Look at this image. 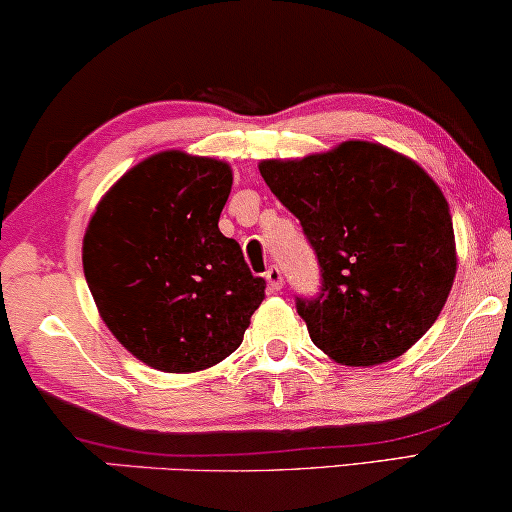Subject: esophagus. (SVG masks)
<instances>
[{
	"mask_svg": "<svg viewBox=\"0 0 512 512\" xmlns=\"http://www.w3.org/2000/svg\"><path fill=\"white\" fill-rule=\"evenodd\" d=\"M265 279H268V289L270 291L282 289V272H279L277 265H272V268H268V272H265Z\"/></svg>",
	"mask_w": 512,
	"mask_h": 512,
	"instance_id": "1",
	"label": "esophagus"
}]
</instances>
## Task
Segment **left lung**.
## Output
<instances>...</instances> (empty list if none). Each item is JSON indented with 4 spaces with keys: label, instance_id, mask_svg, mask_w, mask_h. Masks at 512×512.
<instances>
[{
    "label": "left lung",
    "instance_id": "left-lung-1",
    "mask_svg": "<svg viewBox=\"0 0 512 512\" xmlns=\"http://www.w3.org/2000/svg\"><path fill=\"white\" fill-rule=\"evenodd\" d=\"M261 177L296 216L321 268L317 298H296L314 345L342 366H377L415 345L450 296L457 249L447 200L415 160L342 142Z\"/></svg>",
    "mask_w": 512,
    "mask_h": 512
}]
</instances>
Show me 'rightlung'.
Masks as SVG:
<instances>
[{
  "label": "right lung",
  "instance_id": "obj_1",
  "mask_svg": "<svg viewBox=\"0 0 512 512\" xmlns=\"http://www.w3.org/2000/svg\"><path fill=\"white\" fill-rule=\"evenodd\" d=\"M230 186L223 160L156 153L109 188L83 235L102 321L163 373H195L233 354L265 298V279L219 230Z\"/></svg>",
  "mask_w": 512,
  "mask_h": 512
}]
</instances>
